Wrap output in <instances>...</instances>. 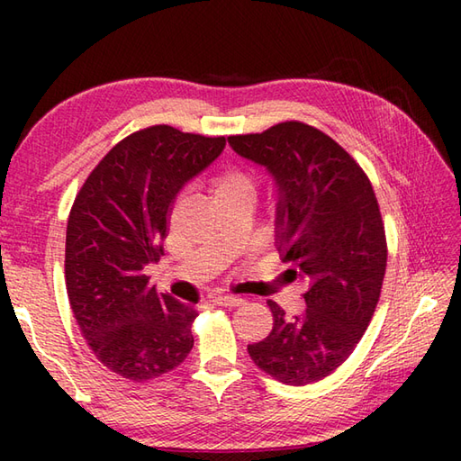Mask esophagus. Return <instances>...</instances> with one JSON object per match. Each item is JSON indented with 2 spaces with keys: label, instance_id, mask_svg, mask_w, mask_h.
<instances>
[{
  "label": "esophagus",
  "instance_id": "1",
  "mask_svg": "<svg viewBox=\"0 0 461 461\" xmlns=\"http://www.w3.org/2000/svg\"><path fill=\"white\" fill-rule=\"evenodd\" d=\"M243 303V299H240V297H233V295H218V297H213V305H218V307H240Z\"/></svg>",
  "mask_w": 461,
  "mask_h": 461
}]
</instances>
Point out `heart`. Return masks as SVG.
<instances>
[{
    "mask_svg": "<svg viewBox=\"0 0 461 461\" xmlns=\"http://www.w3.org/2000/svg\"><path fill=\"white\" fill-rule=\"evenodd\" d=\"M258 182L253 178V174L246 168H238V166H231V168L221 170L213 178V194L218 200L230 198V195H256Z\"/></svg>",
    "mask_w": 461,
    "mask_h": 461,
    "instance_id": "heart-1",
    "label": "heart"
}]
</instances>
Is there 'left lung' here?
<instances>
[{
    "mask_svg": "<svg viewBox=\"0 0 461 461\" xmlns=\"http://www.w3.org/2000/svg\"><path fill=\"white\" fill-rule=\"evenodd\" d=\"M228 142L276 180V246L291 266L287 276L309 285L299 317L267 301L273 329L248 352L283 384L319 382L350 357L380 299L388 249L375 190L339 142L305 122H279Z\"/></svg>",
    "mask_w": 461,
    "mask_h": 461,
    "instance_id": "left-lung-1",
    "label": "left lung"
}]
</instances>
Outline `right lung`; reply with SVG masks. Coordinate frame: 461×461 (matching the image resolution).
Returning <instances> with one entry per match:
<instances>
[{"label": "right lung", "mask_w": 461, "mask_h": 461, "mask_svg": "<svg viewBox=\"0 0 461 461\" xmlns=\"http://www.w3.org/2000/svg\"><path fill=\"white\" fill-rule=\"evenodd\" d=\"M225 149L223 136L168 124L113 146L67 221L65 283L81 335L103 365L134 382L170 372L194 347V307L150 285L176 194Z\"/></svg>", "instance_id": "right-lung-1"}]
</instances>
